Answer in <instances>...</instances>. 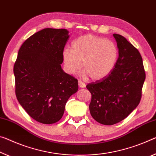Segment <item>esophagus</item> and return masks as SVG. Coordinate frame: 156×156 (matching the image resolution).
<instances>
[{
  "label": "esophagus",
  "instance_id": "1",
  "mask_svg": "<svg viewBox=\"0 0 156 156\" xmlns=\"http://www.w3.org/2000/svg\"><path fill=\"white\" fill-rule=\"evenodd\" d=\"M78 85H79V87H81V88H83V87H86L85 83H83V81H81V80H78Z\"/></svg>",
  "mask_w": 156,
  "mask_h": 156
}]
</instances>
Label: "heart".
<instances>
[{
  "instance_id": "obj_1",
  "label": "heart",
  "mask_w": 156,
  "mask_h": 156,
  "mask_svg": "<svg viewBox=\"0 0 156 156\" xmlns=\"http://www.w3.org/2000/svg\"><path fill=\"white\" fill-rule=\"evenodd\" d=\"M65 48L62 59L66 71L73 74L82 66L83 78L93 80L105 78L115 68L119 57L117 46L114 41L100 37L87 34L79 37Z\"/></svg>"
}]
</instances>
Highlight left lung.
<instances>
[{"instance_id": "left-lung-1", "label": "left lung", "mask_w": 156, "mask_h": 156, "mask_svg": "<svg viewBox=\"0 0 156 156\" xmlns=\"http://www.w3.org/2000/svg\"><path fill=\"white\" fill-rule=\"evenodd\" d=\"M119 58L109 75L86 86L91 99L90 114L103 125H113L127 117L139 105L146 74L142 56L124 37L113 34Z\"/></svg>"}]
</instances>
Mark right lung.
<instances>
[{
    "label": "right lung",
    "mask_w": 156,
    "mask_h": 156,
    "mask_svg": "<svg viewBox=\"0 0 156 156\" xmlns=\"http://www.w3.org/2000/svg\"><path fill=\"white\" fill-rule=\"evenodd\" d=\"M69 37L66 29L41 30L22 44L14 66L17 100L44 124L61 119L69 97L78 90L77 79L61 67Z\"/></svg>",
    "instance_id": "add662e5"
}]
</instances>
